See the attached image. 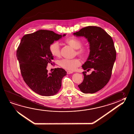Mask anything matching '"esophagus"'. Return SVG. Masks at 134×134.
<instances>
[{
	"label": "esophagus",
	"instance_id": "esophagus-1",
	"mask_svg": "<svg viewBox=\"0 0 134 134\" xmlns=\"http://www.w3.org/2000/svg\"><path fill=\"white\" fill-rule=\"evenodd\" d=\"M66 72L68 74H72L73 73V71H71L68 70L66 71Z\"/></svg>",
	"mask_w": 134,
	"mask_h": 134
}]
</instances>
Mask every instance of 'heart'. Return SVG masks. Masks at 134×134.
Instances as JSON below:
<instances>
[{
    "mask_svg": "<svg viewBox=\"0 0 134 134\" xmlns=\"http://www.w3.org/2000/svg\"><path fill=\"white\" fill-rule=\"evenodd\" d=\"M65 42L72 47L76 49V53L80 57L82 58H86L88 56L90 50L87 48L81 47L82 42L79 39L75 37H71L66 39ZM50 51L53 56L59 57L60 55L59 43L57 42L52 43L50 45ZM59 64L62 68L70 71L75 70L81 65V61L77 58L73 59H64L60 60Z\"/></svg>",
    "mask_w": 134,
    "mask_h": 134,
    "instance_id": "1",
    "label": "heart"
}]
</instances>
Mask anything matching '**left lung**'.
<instances>
[{
  "label": "left lung",
  "instance_id": "8db88e82",
  "mask_svg": "<svg viewBox=\"0 0 134 134\" xmlns=\"http://www.w3.org/2000/svg\"><path fill=\"white\" fill-rule=\"evenodd\" d=\"M76 36H84L90 43V54L82 66L84 70L93 71L91 74H82L84 79L78 85L83 93H94L103 88L111 78L116 52L111 36L101 27L88 26L74 33Z\"/></svg>",
  "mask_w": 134,
  "mask_h": 134
}]
</instances>
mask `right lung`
Listing matches in <instances>:
<instances>
[{
  "instance_id": "right-lung-1",
  "label": "right lung",
  "mask_w": 134,
  "mask_h": 134,
  "mask_svg": "<svg viewBox=\"0 0 134 134\" xmlns=\"http://www.w3.org/2000/svg\"><path fill=\"white\" fill-rule=\"evenodd\" d=\"M66 35L39 30L23 36L17 48L16 56L23 80L32 91L40 95L56 94L61 88L63 77L66 75L62 68H55L49 74L46 69L48 63L53 59L50 45Z\"/></svg>"
}]
</instances>
